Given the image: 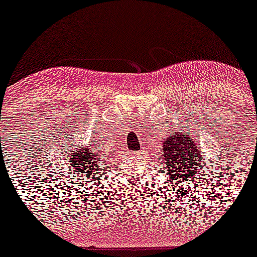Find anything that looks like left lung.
Here are the masks:
<instances>
[{
	"label": "left lung",
	"instance_id": "left-lung-1",
	"mask_svg": "<svg viewBox=\"0 0 257 257\" xmlns=\"http://www.w3.org/2000/svg\"><path fill=\"white\" fill-rule=\"evenodd\" d=\"M201 157V147L189 132L179 129L162 143V161L166 165L170 181L183 186H188L186 184L193 183L194 177L201 174V169H204Z\"/></svg>",
	"mask_w": 257,
	"mask_h": 257
}]
</instances>
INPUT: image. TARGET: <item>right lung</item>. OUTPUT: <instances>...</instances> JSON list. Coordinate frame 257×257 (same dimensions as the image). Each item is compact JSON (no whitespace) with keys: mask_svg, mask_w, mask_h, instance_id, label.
<instances>
[{"mask_svg":"<svg viewBox=\"0 0 257 257\" xmlns=\"http://www.w3.org/2000/svg\"><path fill=\"white\" fill-rule=\"evenodd\" d=\"M96 141L92 140L86 146H77L76 148L71 147L69 153H67V161H68L69 171L73 172V176H76L77 181L83 180H93L95 172L101 169L102 160L100 155V148ZM95 181V180H93Z\"/></svg>","mask_w":257,"mask_h":257,"instance_id":"add662e5","label":"right lung"}]
</instances>
